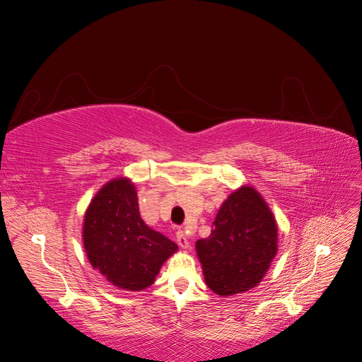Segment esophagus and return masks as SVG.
Wrapping results in <instances>:
<instances>
[{
  "label": "esophagus",
  "mask_w": 362,
  "mask_h": 362,
  "mask_svg": "<svg viewBox=\"0 0 362 362\" xmlns=\"http://www.w3.org/2000/svg\"><path fill=\"white\" fill-rule=\"evenodd\" d=\"M177 243H178V246H180L181 249H184V250H189V249H190L189 238H187V235L184 234V231H178V233H177Z\"/></svg>",
  "instance_id": "obj_1"
}]
</instances>
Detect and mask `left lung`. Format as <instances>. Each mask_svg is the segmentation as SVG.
I'll return each mask as SVG.
<instances>
[{"label":"left lung","mask_w":362,"mask_h":362,"mask_svg":"<svg viewBox=\"0 0 362 362\" xmlns=\"http://www.w3.org/2000/svg\"><path fill=\"white\" fill-rule=\"evenodd\" d=\"M204 279L221 298L255 288L278 254V223L269 204L249 184L223 201L211 234L196 242Z\"/></svg>","instance_id":"8db88e82"}]
</instances>
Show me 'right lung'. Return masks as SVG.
I'll return each mask as SVG.
<instances>
[{
    "label": "right lung",
    "mask_w": 362,
    "mask_h": 362,
    "mask_svg": "<svg viewBox=\"0 0 362 362\" xmlns=\"http://www.w3.org/2000/svg\"><path fill=\"white\" fill-rule=\"evenodd\" d=\"M87 259L107 282L125 291H144L178 246L140 217L134 182L127 177L107 181L83 218Z\"/></svg>",
    "instance_id": "right-lung-1"
}]
</instances>
